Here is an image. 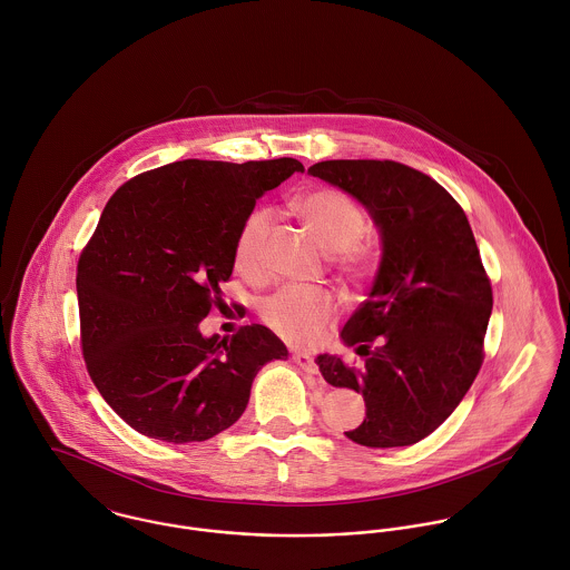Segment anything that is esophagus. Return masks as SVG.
Listing matches in <instances>:
<instances>
[{
	"label": "esophagus",
	"instance_id": "1",
	"mask_svg": "<svg viewBox=\"0 0 570 570\" xmlns=\"http://www.w3.org/2000/svg\"><path fill=\"white\" fill-rule=\"evenodd\" d=\"M293 361H295L304 372H308V374H317V372H320L315 358H313L311 354H306V352H293Z\"/></svg>",
	"mask_w": 570,
	"mask_h": 570
}]
</instances>
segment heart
Listing matches in <instances>:
<instances>
[{"mask_svg": "<svg viewBox=\"0 0 570 570\" xmlns=\"http://www.w3.org/2000/svg\"><path fill=\"white\" fill-rule=\"evenodd\" d=\"M291 209L299 223L331 250L333 264L345 275L363 277L372 271L376 248L363 237L367 218L356 200L335 187H317L299 194L291 203ZM271 225V212L253 209L246 214L235 235V268L253 282L266 277L262 253ZM337 297L326 288L286 286L262 304L259 315L266 326L288 342L308 343L320 337L324 326L337 313Z\"/></svg>", "mask_w": 570, "mask_h": 570, "instance_id": "b5f03b06", "label": "heart"}]
</instances>
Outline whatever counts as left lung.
I'll use <instances>...</instances> for the list:
<instances>
[{
    "label": "left lung",
    "mask_w": 570,
    "mask_h": 570,
    "mask_svg": "<svg viewBox=\"0 0 570 570\" xmlns=\"http://www.w3.org/2000/svg\"><path fill=\"white\" fill-rule=\"evenodd\" d=\"M308 174L342 187L381 228L370 297L343 326L363 367L322 354V376L365 401L345 432L363 448H405L454 412L484 361L491 279L462 207L428 174L396 160H322Z\"/></svg>",
    "instance_id": "left-lung-1"
}]
</instances>
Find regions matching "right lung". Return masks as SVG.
Listing matches in <instances>:
<instances>
[{"instance_id":"1","label":"right lung","mask_w":570,"mask_h":570,"mask_svg":"<svg viewBox=\"0 0 570 570\" xmlns=\"http://www.w3.org/2000/svg\"><path fill=\"white\" fill-rule=\"evenodd\" d=\"M295 158L178 160L122 183L77 264L81 352L106 403L136 432L200 443L246 410L259 367L288 350L266 326L200 335L223 306L235 235Z\"/></svg>"}]
</instances>
